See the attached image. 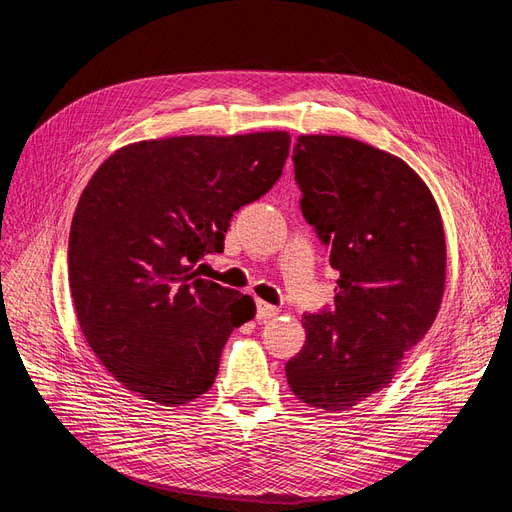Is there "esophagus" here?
I'll return each instance as SVG.
<instances>
[{
	"mask_svg": "<svg viewBox=\"0 0 512 512\" xmlns=\"http://www.w3.org/2000/svg\"><path fill=\"white\" fill-rule=\"evenodd\" d=\"M277 314H280V307L269 305L265 301H256V316H258V320H269V318H275Z\"/></svg>",
	"mask_w": 512,
	"mask_h": 512,
	"instance_id": "34e87169",
	"label": "esophagus"
}]
</instances>
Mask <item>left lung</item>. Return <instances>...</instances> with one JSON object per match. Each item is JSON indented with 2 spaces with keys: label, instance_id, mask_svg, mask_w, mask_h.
Returning a JSON list of instances; mask_svg holds the SVG:
<instances>
[{
  "label": "left lung",
  "instance_id": "8db88e82",
  "mask_svg": "<svg viewBox=\"0 0 512 512\" xmlns=\"http://www.w3.org/2000/svg\"><path fill=\"white\" fill-rule=\"evenodd\" d=\"M301 211L331 247L333 309L305 314V344L286 363L292 393L327 412L384 389L442 303L446 241L436 200L397 156L348 136H299Z\"/></svg>",
  "mask_w": 512,
  "mask_h": 512
}]
</instances>
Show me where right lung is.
Returning <instances> with one entry per match:
<instances>
[{
    "label": "right lung",
    "mask_w": 512,
    "mask_h": 512,
    "mask_svg": "<svg viewBox=\"0 0 512 512\" xmlns=\"http://www.w3.org/2000/svg\"><path fill=\"white\" fill-rule=\"evenodd\" d=\"M288 132L173 136L117 149L76 205L68 280L96 359L138 397L183 406L211 389L254 299L203 280L232 213L280 179Z\"/></svg>",
    "instance_id": "obj_1"
}]
</instances>
